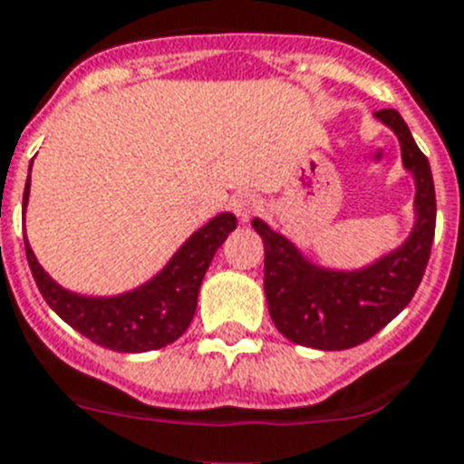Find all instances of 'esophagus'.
Masks as SVG:
<instances>
[{"label":"esophagus","instance_id":"34e87169","mask_svg":"<svg viewBox=\"0 0 464 464\" xmlns=\"http://www.w3.org/2000/svg\"><path fill=\"white\" fill-rule=\"evenodd\" d=\"M232 208H235V213L239 216L241 223H248V220L260 210V201L254 194H239V197L232 201Z\"/></svg>","mask_w":464,"mask_h":464}]
</instances>
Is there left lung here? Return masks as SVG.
<instances>
[{
    "mask_svg": "<svg viewBox=\"0 0 464 464\" xmlns=\"http://www.w3.org/2000/svg\"><path fill=\"white\" fill-rule=\"evenodd\" d=\"M374 116L398 135L405 168L415 175L417 223L403 246L358 273L310 266L292 241L254 220L266 246L267 308L275 327L294 343L343 351L367 342L411 304L430 263L436 227V194L427 156L412 140L396 109Z\"/></svg>",
    "mask_w": 464,
    "mask_h": 464,
    "instance_id": "8db88e82",
    "label": "left lung"
}]
</instances>
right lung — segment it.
Returning <instances> with one entry per match:
<instances>
[{"label":"right lung","instance_id":"add662e5","mask_svg":"<svg viewBox=\"0 0 464 464\" xmlns=\"http://www.w3.org/2000/svg\"><path fill=\"white\" fill-rule=\"evenodd\" d=\"M28 191L30 175L23 191V208L28 204ZM235 227L237 218L232 213L213 218L182 244L151 282L113 298H90L66 292L42 270L28 241L25 256L34 285L61 320H66L72 329L99 346L118 353H141L168 346L185 334L197 313L198 289L210 260Z\"/></svg>","mask_w":464,"mask_h":464}]
</instances>
